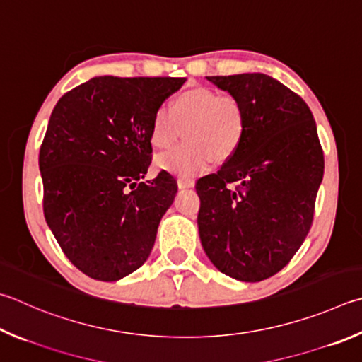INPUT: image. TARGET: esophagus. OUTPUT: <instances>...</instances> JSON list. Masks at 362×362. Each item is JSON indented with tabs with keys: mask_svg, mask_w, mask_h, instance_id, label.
Returning <instances> with one entry per match:
<instances>
[{
	"mask_svg": "<svg viewBox=\"0 0 362 362\" xmlns=\"http://www.w3.org/2000/svg\"><path fill=\"white\" fill-rule=\"evenodd\" d=\"M177 187L180 189L183 188H193L194 187V180L193 179H187V177H180L179 180H177Z\"/></svg>",
	"mask_w": 362,
	"mask_h": 362,
	"instance_id": "34e87169",
	"label": "esophagus"
}]
</instances>
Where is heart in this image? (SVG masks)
Listing matches in <instances>:
<instances>
[{
  "label": "heart",
  "mask_w": 362,
  "mask_h": 362,
  "mask_svg": "<svg viewBox=\"0 0 362 362\" xmlns=\"http://www.w3.org/2000/svg\"><path fill=\"white\" fill-rule=\"evenodd\" d=\"M185 129L187 144L156 158L158 168L180 177L207 170L238 153L247 134L244 104L231 95L196 87L173 98L169 109L160 106L150 122V142L168 150Z\"/></svg>",
  "instance_id": "b5f03b06"
}]
</instances>
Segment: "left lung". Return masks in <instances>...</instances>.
<instances>
[{
    "instance_id": "1",
    "label": "left lung",
    "mask_w": 362,
    "mask_h": 362,
    "mask_svg": "<svg viewBox=\"0 0 362 362\" xmlns=\"http://www.w3.org/2000/svg\"><path fill=\"white\" fill-rule=\"evenodd\" d=\"M238 98L247 134L233 158L196 183L204 252L220 272L261 281L281 271L312 226L325 156L310 109L261 72L212 76Z\"/></svg>"
}]
</instances>
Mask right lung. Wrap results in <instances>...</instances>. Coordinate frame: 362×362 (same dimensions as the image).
Segmentation results:
<instances>
[{
  "mask_svg": "<svg viewBox=\"0 0 362 362\" xmlns=\"http://www.w3.org/2000/svg\"><path fill=\"white\" fill-rule=\"evenodd\" d=\"M185 77H93L64 93L50 115L39 170L44 216L63 253L85 275L115 281L147 261L174 202L166 170L152 163L153 112Z\"/></svg>",
  "mask_w": 362,
  "mask_h": 362,
  "instance_id": "obj_1",
  "label": "right lung"
}]
</instances>
